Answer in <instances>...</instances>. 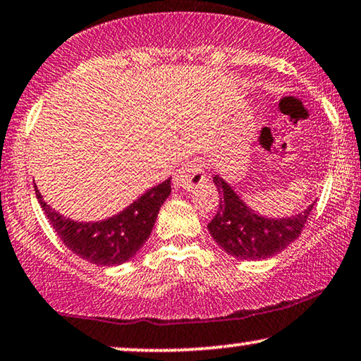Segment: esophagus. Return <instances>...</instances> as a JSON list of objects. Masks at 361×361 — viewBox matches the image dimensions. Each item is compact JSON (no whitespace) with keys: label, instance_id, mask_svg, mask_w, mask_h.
<instances>
[{"label":"esophagus","instance_id":"1","mask_svg":"<svg viewBox=\"0 0 361 361\" xmlns=\"http://www.w3.org/2000/svg\"><path fill=\"white\" fill-rule=\"evenodd\" d=\"M204 180H207L204 165L200 159H191V161L185 163V165L178 170L175 178H173V183H175L176 188L191 191L198 185H202Z\"/></svg>","mask_w":361,"mask_h":361}]
</instances>
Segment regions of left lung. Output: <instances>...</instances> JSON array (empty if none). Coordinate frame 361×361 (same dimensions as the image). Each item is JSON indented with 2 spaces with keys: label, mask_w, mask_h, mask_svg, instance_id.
<instances>
[{
  "label": "left lung",
  "mask_w": 361,
  "mask_h": 361,
  "mask_svg": "<svg viewBox=\"0 0 361 361\" xmlns=\"http://www.w3.org/2000/svg\"><path fill=\"white\" fill-rule=\"evenodd\" d=\"M220 195V208L208 223L213 240L238 259H264L275 257L302 235L313 202L302 213L286 218H267L245 204L220 175L213 176Z\"/></svg>",
  "instance_id": "left-lung-1"
}]
</instances>
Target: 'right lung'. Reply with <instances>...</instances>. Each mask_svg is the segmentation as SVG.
Masks as SVG:
<instances>
[{
  "label": "right lung",
  "instance_id": "1",
  "mask_svg": "<svg viewBox=\"0 0 361 361\" xmlns=\"http://www.w3.org/2000/svg\"><path fill=\"white\" fill-rule=\"evenodd\" d=\"M35 191L41 208L58 233L59 240L73 253L93 264L113 267V264H121L133 258L145 245V241L149 238L159 207L171 193V178L153 186L121 213L108 220L93 223L73 221L70 218L61 216L49 204L44 203L36 186Z\"/></svg>",
  "mask_w": 361,
  "mask_h": 361
}]
</instances>
